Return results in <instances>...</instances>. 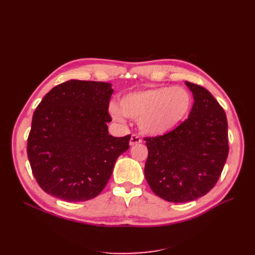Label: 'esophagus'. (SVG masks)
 I'll use <instances>...</instances> for the list:
<instances>
[{
	"mask_svg": "<svg viewBox=\"0 0 255 255\" xmlns=\"http://www.w3.org/2000/svg\"><path fill=\"white\" fill-rule=\"evenodd\" d=\"M139 142H141L140 137H138L137 135H132V136H130V139H129V144L130 145H135V144L139 143Z\"/></svg>",
	"mask_w": 255,
	"mask_h": 255,
	"instance_id": "1",
	"label": "esophagus"
}]
</instances>
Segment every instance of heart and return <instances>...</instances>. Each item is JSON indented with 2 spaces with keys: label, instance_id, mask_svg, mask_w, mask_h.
Segmentation results:
<instances>
[{
  "label": "heart",
  "instance_id": "heart-1",
  "mask_svg": "<svg viewBox=\"0 0 255 255\" xmlns=\"http://www.w3.org/2000/svg\"><path fill=\"white\" fill-rule=\"evenodd\" d=\"M192 105L194 98L186 88L159 86L129 92L120 99L119 109L113 105L110 111L117 121H123V116L138 121L143 134L163 136L188 118Z\"/></svg>",
  "mask_w": 255,
  "mask_h": 255
}]
</instances>
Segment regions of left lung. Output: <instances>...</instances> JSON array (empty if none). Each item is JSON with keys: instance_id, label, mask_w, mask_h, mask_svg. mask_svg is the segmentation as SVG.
Returning a JSON list of instances; mask_svg holds the SVG:
<instances>
[{"instance_id": "8db88e82", "label": "left lung", "mask_w": 255, "mask_h": 255, "mask_svg": "<svg viewBox=\"0 0 255 255\" xmlns=\"http://www.w3.org/2000/svg\"><path fill=\"white\" fill-rule=\"evenodd\" d=\"M194 105L171 133L144 138V176L154 194L169 202H189L206 195L225 167L229 153L227 116L211 92L185 82Z\"/></svg>"}]
</instances>
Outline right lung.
I'll return each instance as SVG.
<instances>
[{
	"label": "right lung",
	"instance_id": "right-lung-1",
	"mask_svg": "<svg viewBox=\"0 0 255 255\" xmlns=\"http://www.w3.org/2000/svg\"><path fill=\"white\" fill-rule=\"evenodd\" d=\"M112 84L70 80L37 106L27 138L33 174L47 194L67 202L97 197L109 182L130 135L114 137L107 123Z\"/></svg>",
	"mask_w": 255,
	"mask_h": 255
}]
</instances>
